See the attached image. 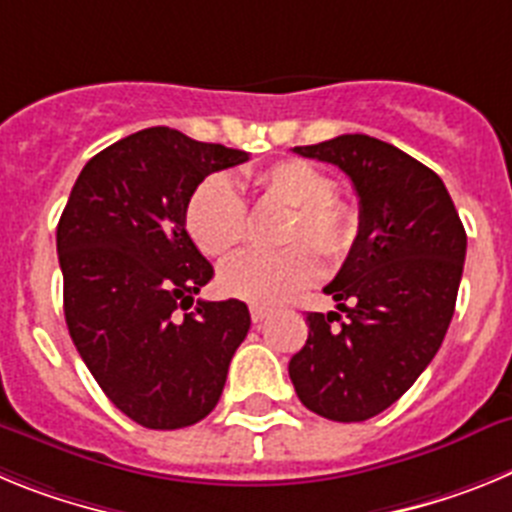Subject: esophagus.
<instances>
[{
    "label": "esophagus",
    "instance_id": "1",
    "mask_svg": "<svg viewBox=\"0 0 512 512\" xmlns=\"http://www.w3.org/2000/svg\"><path fill=\"white\" fill-rule=\"evenodd\" d=\"M271 312H274V307H269V305H251V320L253 323H264Z\"/></svg>",
    "mask_w": 512,
    "mask_h": 512
}]
</instances>
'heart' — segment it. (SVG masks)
<instances>
[{"label":"heart","instance_id":"1","mask_svg":"<svg viewBox=\"0 0 512 512\" xmlns=\"http://www.w3.org/2000/svg\"><path fill=\"white\" fill-rule=\"evenodd\" d=\"M246 187L259 205H284L289 220L284 223L279 253H241L217 274V287L228 297L269 305L287 300L292 292L318 279L320 253L341 259L359 238V210L333 197L336 182L318 166L287 158L246 176ZM189 238L210 259H223L246 241L248 212L241 194L223 176H210L194 189L184 210Z\"/></svg>","mask_w":512,"mask_h":512}]
</instances>
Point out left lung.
<instances>
[{
  "instance_id": "left-lung-1",
  "label": "left lung",
  "mask_w": 512,
  "mask_h": 512,
  "mask_svg": "<svg viewBox=\"0 0 512 512\" xmlns=\"http://www.w3.org/2000/svg\"><path fill=\"white\" fill-rule=\"evenodd\" d=\"M295 153L351 179L361 228L323 289L347 320L307 312L310 333L289 361V379L307 410L359 423L400 400L438 354L454 318L467 233L438 174L384 140L338 135Z\"/></svg>"
}]
</instances>
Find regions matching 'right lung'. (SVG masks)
I'll return each instance as SVG.
<instances>
[{
	"instance_id": "obj_1",
	"label": "right lung",
	"mask_w": 512,
	"mask_h": 512,
	"mask_svg": "<svg viewBox=\"0 0 512 512\" xmlns=\"http://www.w3.org/2000/svg\"><path fill=\"white\" fill-rule=\"evenodd\" d=\"M243 161L246 151L179 130H138L89 158L58 220L71 341L104 395L143 428L210 415L251 328L241 300H197L175 318L212 279L184 225L189 197L212 171Z\"/></svg>"
}]
</instances>
